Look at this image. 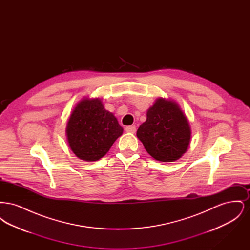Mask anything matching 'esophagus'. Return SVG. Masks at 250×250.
<instances>
[{
  "mask_svg": "<svg viewBox=\"0 0 250 250\" xmlns=\"http://www.w3.org/2000/svg\"><path fill=\"white\" fill-rule=\"evenodd\" d=\"M125 131H126L127 133L134 134V133L136 132V126H135V125H128V126L125 127Z\"/></svg>",
  "mask_w": 250,
  "mask_h": 250,
  "instance_id": "esophagus-1",
  "label": "esophagus"
}]
</instances>
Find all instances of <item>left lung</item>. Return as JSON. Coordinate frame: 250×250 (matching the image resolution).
I'll return each instance as SVG.
<instances>
[{
    "label": "left lung",
    "mask_w": 250,
    "mask_h": 250,
    "mask_svg": "<svg viewBox=\"0 0 250 250\" xmlns=\"http://www.w3.org/2000/svg\"><path fill=\"white\" fill-rule=\"evenodd\" d=\"M137 137L155 160L173 162L187 152L191 129L175 101L158 98L147 110V119L140 125Z\"/></svg>",
    "instance_id": "8db88e82"
}]
</instances>
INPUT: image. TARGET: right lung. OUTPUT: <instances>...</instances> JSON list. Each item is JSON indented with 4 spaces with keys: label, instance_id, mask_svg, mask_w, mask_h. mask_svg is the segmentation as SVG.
<instances>
[{
    "label": "right lung",
    "instance_id": "obj_1",
    "mask_svg": "<svg viewBox=\"0 0 250 250\" xmlns=\"http://www.w3.org/2000/svg\"><path fill=\"white\" fill-rule=\"evenodd\" d=\"M123 131L116 117L104 108L99 98H84L79 102L66 125L72 152L85 161L103 157Z\"/></svg>",
    "mask_w": 250,
    "mask_h": 250
}]
</instances>
